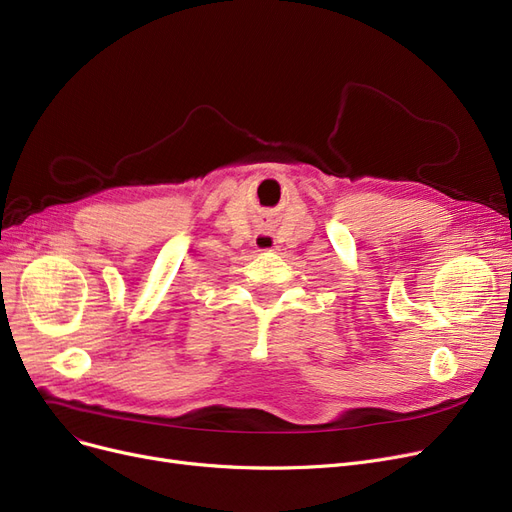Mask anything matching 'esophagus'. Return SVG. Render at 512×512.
<instances>
[{
    "mask_svg": "<svg viewBox=\"0 0 512 512\" xmlns=\"http://www.w3.org/2000/svg\"><path fill=\"white\" fill-rule=\"evenodd\" d=\"M253 247H255L257 251H261V253H270V251L276 249V238H274V234L268 232V230H259V232L255 234V238H253Z\"/></svg>",
    "mask_w": 512,
    "mask_h": 512,
    "instance_id": "34e87169",
    "label": "esophagus"
}]
</instances>
